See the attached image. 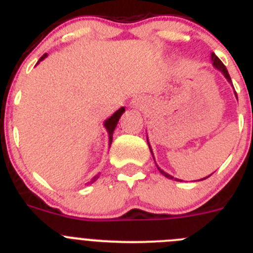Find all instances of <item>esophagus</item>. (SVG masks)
<instances>
[{"label": "esophagus", "instance_id": "esophagus-1", "mask_svg": "<svg viewBox=\"0 0 253 253\" xmlns=\"http://www.w3.org/2000/svg\"><path fill=\"white\" fill-rule=\"evenodd\" d=\"M133 104L135 105V106H140V102L138 101V100H135V101H133Z\"/></svg>", "mask_w": 253, "mask_h": 253}]
</instances>
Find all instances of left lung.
I'll use <instances>...</instances> for the list:
<instances>
[{
  "label": "left lung",
  "instance_id": "left-lung-1",
  "mask_svg": "<svg viewBox=\"0 0 253 253\" xmlns=\"http://www.w3.org/2000/svg\"><path fill=\"white\" fill-rule=\"evenodd\" d=\"M211 60H213L214 67H215L216 69H219V71H220V72H222L223 75H224V77L227 78L228 81H229V82H231V84H232V81H231V76H229V73H228V71H227V68H225L224 64L222 63V60L219 59V58L216 57V55L214 54V53H211ZM236 96H237V93H236ZM148 144H149V143H148ZM149 149H151V147H149ZM157 167H158V166H157ZM158 169H160L161 173H162L163 176H166L167 178H173V177H172L171 175H169V173H166V172H165V171H162V169H161L160 167H158ZM205 178H207V177H205ZM203 180H204V178H203Z\"/></svg>",
  "mask_w": 253,
  "mask_h": 253
}]
</instances>
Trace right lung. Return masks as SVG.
Returning <instances> with one entry per match:
<instances>
[{
    "label": "right lung",
    "mask_w": 253,
    "mask_h": 253,
    "mask_svg": "<svg viewBox=\"0 0 253 253\" xmlns=\"http://www.w3.org/2000/svg\"><path fill=\"white\" fill-rule=\"evenodd\" d=\"M46 57V54H44L43 57L40 58L39 60H42V59H44V58ZM125 111V109L124 107H120L119 110L116 111L115 114H114L113 116H110V118H109V119L106 120V122H105V128L107 129V131H109V142H110V144H111V142H113V133H114V129L116 128V125H118V122H119V119H120V116H122V114L124 113ZM99 177V175L97 176H95V177L92 178V180H91V182H93V181H96V178Z\"/></svg>",
    "instance_id": "right-lung-1"
}]
</instances>
